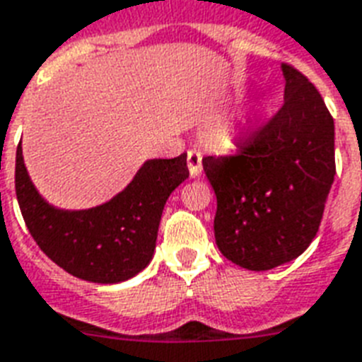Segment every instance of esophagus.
Returning a JSON list of instances; mask_svg holds the SVG:
<instances>
[{"mask_svg": "<svg viewBox=\"0 0 362 362\" xmlns=\"http://www.w3.org/2000/svg\"><path fill=\"white\" fill-rule=\"evenodd\" d=\"M187 169H189L192 178H197L203 173V156L197 150H189L187 152Z\"/></svg>", "mask_w": 362, "mask_h": 362, "instance_id": "1", "label": "esophagus"}]
</instances>
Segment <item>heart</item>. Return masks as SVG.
<instances>
[{
    "label": "heart",
    "mask_w": 362,
    "mask_h": 362,
    "mask_svg": "<svg viewBox=\"0 0 362 362\" xmlns=\"http://www.w3.org/2000/svg\"><path fill=\"white\" fill-rule=\"evenodd\" d=\"M259 112H261V109H257V115H259Z\"/></svg>",
    "instance_id": "heart-1"
}]
</instances>
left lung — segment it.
<instances>
[{
    "instance_id": "8db88e82",
    "label": "left lung",
    "mask_w": 362,
    "mask_h": 362,
    "mask_svg": "<svg viewBox=\"0 0 362 362\" xmlns=\"http://www.w3.org/2000/svg\"><path fill=\"white\" fill-rule=\"evenodd\" d=\"M284 107L233 156L203 159L216 244L247 270L297 259L320 229L334 182V120L314 84L281 65Z\"/></svg>"
}]
</instances>
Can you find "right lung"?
Instances as JSON below:
<instances>
[{"mask_svg": "<svg viewBox=\"0 0 362 362\" xmlns=\"http://www.w3.org/2000/svg\"><path fill=\"white\" fill-rule=\"evenodd\" d=\"M187 176L186 153L146 159L133 180L107 203L59 209L31 182L18 144L14 186L31 237L54 263L81 280L120 284L152 261L165 203Z\"/></svg>", "mask_w": 362, "mask_h": 362, "instance_id": "obj_1", "label": "right lung"}]
</instances>
